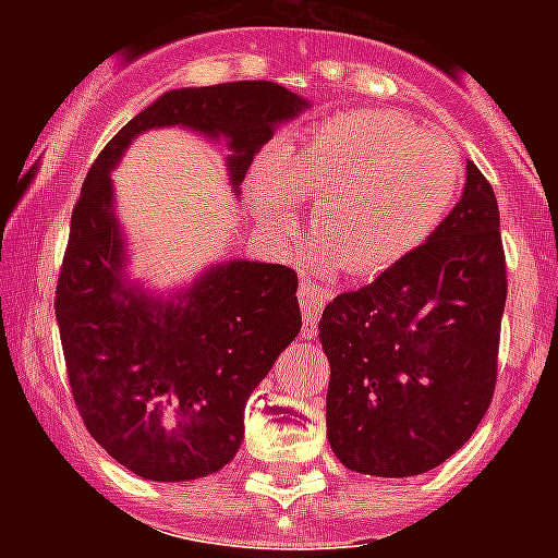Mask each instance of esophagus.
Returning a JSON list of instances; mask_svg holds the SVG:
<instances>
[{"label":"esophagus","instance_id":"esophagus-1","mask_svg":"<svg viewBox=\"0 0 558 558\" xmlns=\"http://www.w3.org/2000/svg\"><path fill=\"white\" fill-rule=\"evenodd\" d=\"M299 302H302V318H304V338H315L318 332V318H322L324 302H327V293L310 279H302L299 284Z\"/></svg>","mask_w":558,"mask_h":558}]
</instances>
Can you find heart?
Wrapping results in <instances>:
<instances>
[{"mask_svg":"<svg viewBox=\"0 0 558 558\" xmlns=\"http://www.w3.org/2000/svg\"><path fill=\"white\" fill-rule=\"evenodd\" d=\"M463 190L456 142L393 111H343L315 122L256 172L251 204L282 236L299 234L295 201H313L310 231L329 265L372 279L416 254Z\"/></svg>","mask_w":558,"mask_h":558,"instance_id":"obj_1","label":"heart"}]
</instances>
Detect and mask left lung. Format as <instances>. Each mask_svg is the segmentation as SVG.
<instances>
[{"label":"left lung","mask_w":558,"mask_h":558,"mask_svg":"<svg viewBox=\"0 0 558 558\" xmlns=\"http://www.w3.org/2000/svg\"><path fill=\"white\" fill-rule=\"evenodd\" d=\"M506 293L497 198L466 161V186L445 226L324 307L327 436L343 466L422 475L470 441L495 393Z\"/></svg>","instance_id":"left-lung-1"}]
</instances>
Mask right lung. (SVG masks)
I'll use <instances>...</instances> for the list:
<instances>
[{
	"label": "right lung",
	"mask_w": 558,
	"mask_h": 558,
	"mask_svg": "<svg viewBox=\"0 0 558 558\" xmlns=\"http://www.w3.org/2000/svg\"><path fill=\"white\" fill-rule=\"evenodd\" d=\"M307 100L270 81L175 88L100 150L72 211L56 290L69 386L97 445L147 481L223 470L243 441L245 402L302 329L299 276L268 263L215 265L175 302L125 282L111 170L136 133L184 125L223 136L234 190L254 153Z\"/></svg>",
	"instance_id": "add662e5"
}]
</instances>
